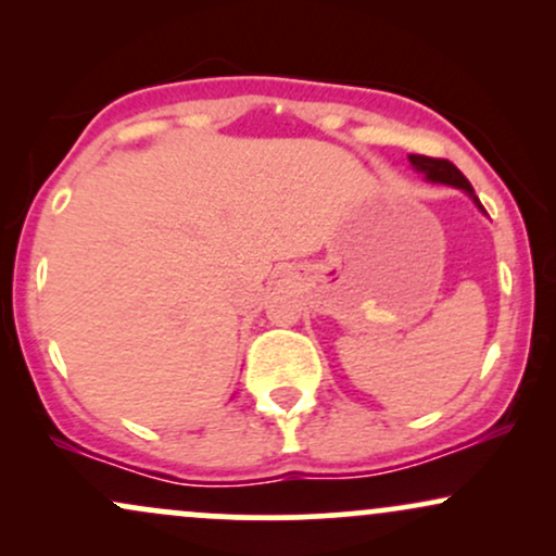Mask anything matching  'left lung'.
<instances>
[{
	"instance_id": "1",
	"label": "left lung",
	"mask_w": 556,
	"mask_h": 556,
	"mask_svg": "<svg viewBox=\"0 0 556 556\" xmlns=\"http://www.w3.org/2000/svg\"><path fill=\"white\" fill-rule=\"evenodd\" d=\"M410 164H413V167H416L418 172H424L426 180H429V182H442V185H452V188H460V190H465V193H468L470 198H473L476 206L481 208V212H483L481 201H478V198H476L473 188H470V182L465 180L463 172L457 169L455 164H452V162H446V159H431V156L410 154Z\"/></svg>"
}]
</instances>
